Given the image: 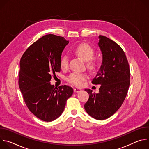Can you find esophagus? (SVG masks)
Wrapping results in <instances>:
<instances>
[{"mask_svg":"<svg viewBox=\"0 0 149 149\" xmlns=\"http://www.w3.org/2000/svg\"><path fill=\"white\" fill-rule=\"evenodd\" d=\"M74 91L75 93H79V92L81 91V89L79 88H75L74 89Z\"/></svg>","mask_w":149,"mask_h":149,"instance_id":"1","label":"esophagus"}]
</instances>
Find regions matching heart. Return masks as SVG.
<instances>
[{"label":"heart","instance_id":"heart-1","mask_svg":"<svg viewBox=\"0 0 149 149\" xmlns=\"http://www.w3.org/2000/svg\"><path fill=\"white\" fill-rule=\"evenodd\" d=\"M73 52L82 59L84 61H88L87 66L89 68H93L95 67V62L93 61H90L94 55V49L87 44H81L73 49ZM61 67L62 69H67L68 67V57L67 55L63 56L60 62ZM87 75L85 74L72 73L67 78L68 81L76 86H81L83 82L86 80Z\"/></svg>","mask_w":149,"mask_h":149}]
</instances>
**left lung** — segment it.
Returning a JSON list of instances; mask_svg holds the SVG:
<instances>
[{
	"instance_id": "left-lung-1",
	"label": "left lung",
	"mask_w": 149,
	"mask_h": 149,
	"mask_svg": "<svg viewBox=\"0 0 149 149\" xmlns=\"http://www.w3.org/2000/svg\"><path fill=\"white\" fill-rule=\"evenodd\" d=\"M98 39L102 61L92 83L101 86L98 93L85 89L90 95L84 109L93 118L102 120L112 116L124 102L130 86V72L122 48L106 36L99 35Z\"/></svg>"
}]
</instances>
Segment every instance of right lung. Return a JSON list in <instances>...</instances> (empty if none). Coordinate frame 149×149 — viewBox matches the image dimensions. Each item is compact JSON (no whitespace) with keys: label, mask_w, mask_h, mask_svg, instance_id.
<instances>
[{"label":"right lung","mask_w":149,"mask_h":149,"mask_svg":"<svg viewBox=\"0 0 149 149\" xmlns=\"http://www.w3.org/2000/svg\"><path fill=\"white\" fill-rule=\"evenodd\" d=\"M68 43L63 37L46 35L32 44L20 59V90L30 111L42 121L58 118L73 94L70 86L56 88L50 82L51 76L61 71L62 52Z\"/></svg>","instance_id":"add662e5"}]
</instances>
